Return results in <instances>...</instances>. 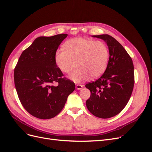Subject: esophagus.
Instances as JSON below:
<instances>
[{
	"label": "esophagus",
	"mask_w": 152,
	"mask_h": 152,
	"mask_svg": "<svg viewBox=\"0 0 152 152\" xmlns=\"http://www.w3.org/2000/svg\"><path fill=\"white\" fill-rule=\"evenodd\" d=\"M82 87H83V85H82V84H76V88L78 90L81 89L82 88Z\"/></svg>",
	"instance_id": "esophagus-1"
}]
</instances>
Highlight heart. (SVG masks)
I'll use <instances>...</instances> for the list:
<instances>
[{"mask_svg": "<svg viewBox=\"0 0 152 152\" xmlns=\"http://www.w3.org/2000/svg\"><path fill=\"white\" fill-rule=\"evenodd\" d=\"M110 50L103 41L76 37L66 40L63 49L56 50L54 60L63 73H70L74 68L70 79L77 83L89 79H96L107 70Z\"/></svg>", "mask_w": 152, "mask_h": 152, "instance_id": "b5f03b06", "label": "heart"}]
</instances>
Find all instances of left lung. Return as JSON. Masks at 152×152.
Segmentation results:
<instances>
[{
  "label": "left lung",
  "instance_id": "obj_1",
  "mask_svg": "<svg viewBox=\"0 0 152 152\" xmlns=\"http://www.w3.org/2000/svg\"><path fill=\"white\" fill-rule=\"evenodd\" d=\"M93 37L107 42L110 56L103 74L86 84L91 91L86 106L94 116L108 118L120 113L131 98L134 84V65L129 54L113 37L107 34Z\"/></svg>",
  "mask_w": 152,
  "mask_h": 152
}]
</instances>
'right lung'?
Here are the masks:
<instances>
[{"label": "right lung", "instance_id": "add662e5", "mask_svg": "<svg viewBox=\"0 0 152 152\" xmlns=\"http://www.w3.org/2000/svg\"><path fill=\"white\" fill-rule=\"evenodd\" d=\"M67 34L39 37L23 51L14 71L18 98L32 116L49 119L63 108L75 83L57 66L55 53ZM56 83V86L53 84Z\"/></svg>", "mask_w": 152, "mask_h": 152}]
</instances>
